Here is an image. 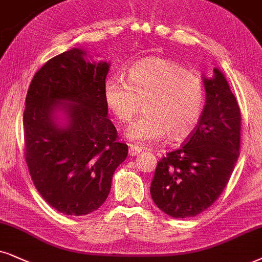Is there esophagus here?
<instances>
[{"mask_svg":"<svg viewBox=\"0 0 262 262\" xmlns=\"http://www.w3.org/2000/svg\"><path fill=\"white\" fill-rule=\"evenodd\" d=\"M142 151H144V148L135 146V145H130V146H129V155L130 156H138Z\"/></svg>","mask_w":262,"mask_h":262,"instance_id":"esophagus-1","label":"esophagus"}]
</instances>
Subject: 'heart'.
<instances>
[{
	"mask_svg": "<svg viewBox=\"0 0 262 262\" xmlns=\"http://www.w3.org/2000/svg\"><path fill=\"white\" fill-rule=\"evenodd\" d=\"M108 111L128 123L144 102L145 114L125 132L128 140L144 145L187 138L200 121L205 88L200 76L162 58H147L128 70V83L120 77L106 78L102 88Z\"/></svg>",
	"mask_w": 262,
	"mask_h": 262,
	"instance_id": "obj_1",
	"label": "heart"
}]
</instances>
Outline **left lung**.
I'll return each mask as SVG.
<instances>
[{"label": "left lung", "instance_id": "8db88e82", "mask_svg": "<svg viewBox=\"0 0 262 262\" xmlns=\"http://www.w3.org/2000/svg\"><path fill=\"white\" fill-rule=\"evenodd\" d=\"M205 105L186 144L158 162L151 197L177 219L196 216L226 187L239 157L241 110L225 75L214 68L203 76Z\"/></svg>", "mask_w": 262, "mask_h": 262}]
</instances>
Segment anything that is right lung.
I'll list each match as a JSON object with an SVG mask.
<instances>
[{"instance_id":"1","label":"right lung","mask_w":262,"mask_h":262,"mask_svg":"<svg viewBox=\"0 0 262 262\" xmlns=\"http://www.w3.org/2000/svg\"><path fill=\"white\" fill-rule=\"evenodd\" d=\"M110 62L82 48L52 58L36 72L25 100V158L35 187L65 215L97 210L127 158L107 118L102 88Z\"/></svg>"}]
</instances>
